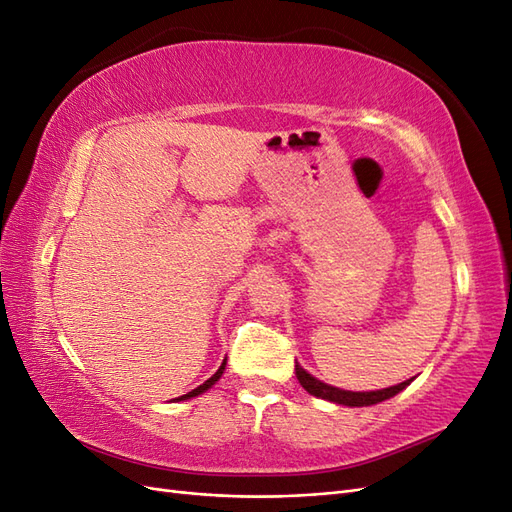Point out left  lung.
Segmentation results:
<instances>
[{"label": "left lung", "mask_w": 512, "mask_h": 512, "mask_svg": "<svg viewBox=\"0 0 512 512\" xmlns=\"http://www.w3.org/2000/svg\"><path fill=\"white\" fill-rule=\"evenodd\" d=\"M294 371H297V380L301 382L303 389L320 399H327L333 401V404H342V406H350V408H363V406H374L380 404V401H386L395 397L399 391H404L406 386L414 380H406V382H399L395 386H389V389H380V391H344V389H337V386H331L327 382H322L318 378H314L309 371H305L299 363L294 365Z\"/></svg>", "instance_id": "1"}]
</instances>
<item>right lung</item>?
Wrapping results in <instances>:
<instances>
[{
	"mask_svg": "<svg viewBox=\"0 0 512 512\" xmlns=\"http://www.w3.org/2000/svg\"><path fill=\"white\" fill-rule=\"evenodd\" d=\"M224 369H226V359L222 361V365H220V369L218 371H215V374L207 380V382H203V384H200V386H196V389L194 391H190L188 395H181V397H177V399H173V401H185V399H192V397H198V395H203L205 391H209L211 389V386L215 384V382H218L220 378H222V374H224Z\"/></svg>",
	"mask_w": 512,
	"mask_h": 512,
	"instance_id": "1",
	"label": "right lung"
}]
</instances>
